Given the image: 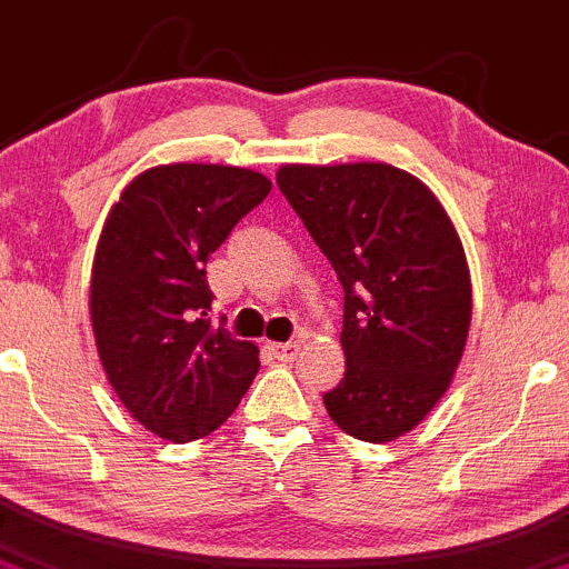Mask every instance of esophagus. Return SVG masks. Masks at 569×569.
Wrapping results in <instances>:
<instances>
[{
  "instance_id": "esophagus-1",
  "label": "esophagus",
  "mask_w": 569,
  "mask_h": 569,
  "mask_svg": "<svg viewBox=\"0 0 569 569\" xmlns=\"http://www.w3.org/2000/svg\"><path fill=\"white\" fill-rule=\"evenodd\" d=\"M267 349L274 360L291 362L297 357V351H300V340H291V343H267Z\"/></svg>"
}]
</instances>
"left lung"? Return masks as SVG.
<instances>
[{
    "label": "left lung",
    "instance_id": "obj_1",
    "mask_svg": "<svg viewBox=\"0 0 569 569\" xmlns=\"http://www.w3.org/2000/svg\"><path fill=\"white\" fill-rule=\"evenodd\" d=\"M278 188L343 286L346 373L327 415L381 445L450 387L471 321L463 244L417 177L387 163L283 166Z\"/></svg>",
    "mask_w": 569,
    "mask_h": 569
}]
</instances>
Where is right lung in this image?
Listing matches in <instances>:
<instances>
[{"label": "right lung", "mask_w": 569, "mask_h": 569, "mask_svg": "<svg viewBox=\"0 0 569 569\" xmlns=\"http://www.w3.org/2000/svg\"><path fill=\"white\" fill-rule=\"evenodd\" d=\"M272 182L234 166L174 163L124 188L92 267L94 343L113 392L152 433L223 426L259 373V349L209 319L207 261Z\"/></svg>", "instance_id": "add662e5"}]
</instances>
